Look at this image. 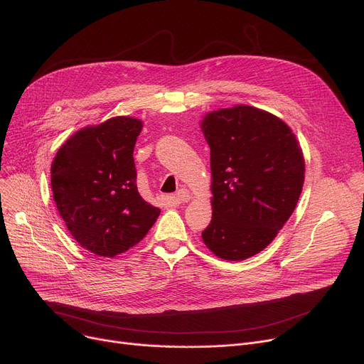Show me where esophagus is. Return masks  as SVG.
<instances>
[{
    "label": "esophagus",
    "mask_w": 364,
    "mask_h": 364,
    "mask_svg": "<svg viewBox=\"0 0 364 364\" xmlns=\"http://www.w3.org/2000/svg\"><path fill=\"white\" fill-rule=\"evenodd\" d=\"M190 198H192V196H190V192H188L187 188H180L178 192H177L174 196H172L171 199H172V202H174L176 205H180V203L188 202Z\"/></svg>",
    "instance_id": "esophagus-1"
}]
</instances>
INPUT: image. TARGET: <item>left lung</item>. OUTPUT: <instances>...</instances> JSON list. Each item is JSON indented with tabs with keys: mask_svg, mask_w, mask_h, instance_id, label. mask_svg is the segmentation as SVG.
Segmentation results:
<instances>
[{
	"mask_svg": "<svg viewBox=\"0 0 364 364\" xmlns=\"http://www.w3.org/2000/svg\"><path fill=\"white\" fill-rule=\"evenodd\" d=\"M200 128L213 176V220L202 239L217 257L243 261L292 215L304 184L302 150L282 119L252 106L209 112Z\"/></svg>",
	"mask_w": 364,
	"mask_h": 364,
	"instance_id": "8db88e82",
	"label": "left lung"
}]
</instances>
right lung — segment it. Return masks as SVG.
Returning a JSON list of instances; mask_svg holds the SVG:
<instances>
[{"label": "right lung", "instance_id": "add662e5", "mask_svg": "<svg viewBox=\"0 0 364 364\" xmlns=\"http://www.w3.org/2000/svg\"><path fill=\"white\" fill-rule=\"evenodd\" d=\"M143 122L114 117L85 127L59 149L51 164V190L68 230L90 252L110 257L137 245L161 209L137 190L134 146Z\"/></svg>", "mask_w": 364, "mask_h": 364}]
</instances>
